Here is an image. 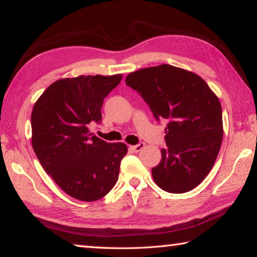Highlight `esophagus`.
<instances>
[{
  "mask_svg": "<svg viewBox=\"0 0 257 257\" xmlns=\"http://www.w3.org/2000/svg\"><path fill=\"white\" fill-rule=\"evenodd\" d=\"M144 147H145V143L141 142V143H138L137 145L132 146V150H133L134 152H141L143 149H144Z\"/></svg>",
  "mask_w": 257,
  "mask_h": 257,
  "instance_id": "obj_1",
  "label": "esophagus"
}]
</instances>
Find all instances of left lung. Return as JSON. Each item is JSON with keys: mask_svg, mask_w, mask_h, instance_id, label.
Masks as SVG:
<instances>
[{"mask_svg": "<svg viewBox=\"0 0 257 257\" xmlns=\"http://www.w3.org/2000/svg\"><path fill=\"white\" fill-rule=\"evenodd\" d=\"M125 85L141 95L156 120L168 122V147L152 169L155 184L172 194L194 189L211 171L222 143L219 98L201 77L170 64L129 73Z\"/></svg>", "mask_w": 257, "mask_h": 257, "instance_id": "8db88e82", "label": "left lung"}]
</instances>
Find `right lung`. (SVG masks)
<instances>
[{
    "mask_svg": "<svg viewBox=\"0 0 257 257\" xmlns=\"http://www.w3.org/2000/svg\"><path fill=\"white\" fill-rule=\"evenodd\" d=\"M121 79V75L60 79L34 105L32 144L37 159L60 188L79 201L105 196L128 152L123 143H107L87 127L101 123L104 98Z\"/></svg>",
    "mask_w": 257,
    "mask_h": 257,
    "instance_id": "right-lung-1",
    "label": "right lung"
}]
</instances>
